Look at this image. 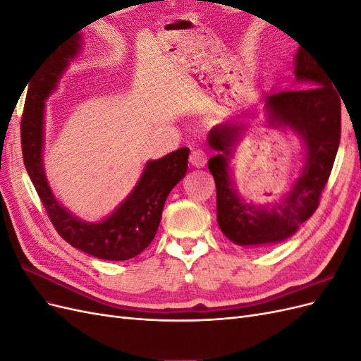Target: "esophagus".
Segmentation results:
<instances>
[{
    "label": "esophagus",
    "mask_w": 361,
    "mask_h": 361,
    "mask_svg": "<svg viewBox=\"0 0 361 361\" xmlns=\"http://www.w3.org/2000/svg\"><path fill=\"white\" fill-rule=\"evenodd\" d=\"M207 161V155L202 149H194L190 155V164L195 169H203Z\"/></svg>",
    "instance_id": "34e87169"
}]
</instances>
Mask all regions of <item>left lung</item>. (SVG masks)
<instances>
[{"label": "left lung", "mask_w": 361, "mask_h": 361, "mask_svg": "<svg viewBox=\"0 0 361 361\" xmlns=\"http://www.w3.org/2000/svg\"><path fill=\"white\" fill-rule=\"evenodd\" d=\"M293 66L297 85L268 94L264 106L268 126L292 130L304 150L298 178L280 200L260 206L247 202L236 190L231 162L245 134L241 118L227 120L207 134V145L216 152L207 161L216 187V223L228 241L245 248L280 244L309 220L319 204L341 141L342 96L331 84V76L302 48L295 54ZM255 114L257 110L247 113Z\"/></svg>", "instance_id": "obj_1"}]
</instances>
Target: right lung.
<instances>
[{
	"mask_svg": "<svg viewBox=\"0 0 361 361\" xmlns=\"http://www.w3.org/2000/svg\"><path fill=\"white\" fill-rule=\"evenodd\" d=\"M82 49V36L63 45L45 63L28 90L20 122V143L28 176L45 206L54 227L72 247L104 260H128L138 256L157 235L170 191L188 169V147L146 162L143 173L126 199L104 220L90 223L73 215L54 195L45 167L47 99L56 92L64 71Z\"/></svg>",
	"mask_w": 361,
	"mask_h": 361,
	"instance_id": "obj_1",
	"label": "right lung"
}]
</instances>
